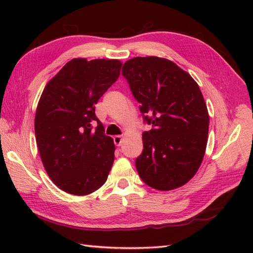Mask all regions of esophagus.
<instances>
[{
	"instance_id": "obj_1",
	"label": "esophagus",
	"mask_w": 253,
	"mask_h": 253,
	"mask_svg": "<svg viewBox=\"0 0 253 253\" xmlns=\"http://www.w3.org/2000/svg\"><path fill=\"white\" fill-rule=\"evenodd\" d=\"M114 143L116 144L117 147H120V146H122V142H123V137L122 136H120V135H117V136H115L114 138Z\"/></svg>"
}]
</instances>
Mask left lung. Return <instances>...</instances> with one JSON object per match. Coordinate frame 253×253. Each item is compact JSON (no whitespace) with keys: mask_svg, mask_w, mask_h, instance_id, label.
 <instances>
[{"mask_svg":"<svg viewBox=\"0 0 253 253\" xmlns=\"http://www.w3.org/2000/svg\"><path fill=\"white\" fill-rule=\"evenodd\" d=\"M144 122L143 151L136 159L140 178L158 190H173L196 175L206 153L209 113L203 95L189 74L158 56L133 57L124 64Z\"/></svg>","mask_w":253,"mask_h":253,"instance_id":"1","label":"left lung"}]
</instances>
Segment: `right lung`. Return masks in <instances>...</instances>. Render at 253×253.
Segmentation results:
<instances>
[{
    "mask_svg": "<svg viewBox=\"0 0 253 253\" xmlns=\"http://www.w3.org/2000/svg\"><path fill=\"white\" fill-rule=\"evenodd\" d=\"M122 65L118 60L73 58L41 94L35 117L38 150L51 180L71 195L98 190L112 169L115 144L104 135L94 105L120 77Z\"/></svg>",
    "mask_w": 253,
    "mask_h": 253,
    "instance_id": "1",
    "label": "right lung"
}]
</instances>
